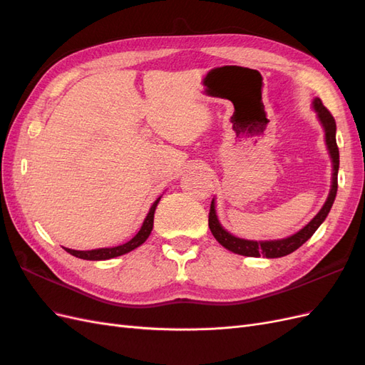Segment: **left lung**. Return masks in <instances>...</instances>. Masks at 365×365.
Segmentation results:
<instances>
[{"mask_svg":"<svg viewBox=\"0 0 365 365\" xmlns=\"http://www.w3.org/2000/svg\"><path fill=\"white\" fill-rule=\"evenodd\" d=\"M314 109L317 113V117L322 123L324 129V137H326V145L329 155L332 158V165H334V173H332V185H330V192L324 205L322 210L317 213V216L309 222L306 227H303L298 233L279 239V240H247V239H240L236 237L220 225L217 220L216 215V208H215V200L212 201V205H210V213H208V227L215 239L219 242L224 248L233 251L236 254H240V256H247V257H267V259H275V257H283L288 256V254L294 252L297 248H300L307 239H311L312 235L317 231V228L324 222V219L327 217L330 208L334 205L336 190H338V169H339V150L336 146V123L334 115L329 113V109L323 105V102L317 97L314 101Z\"/></svg>","mask_w":365,"mask_h":365,"instance_id":"1","label":"left lung"}]
</instances>
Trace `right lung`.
I'll return each mask as SVG.
<instances>
[{
	"label": "right lung",
	"instance_id": "right-lung-1",
	"mask_svg": "<svg viewBox=\"0 0 365 365\" xmlns=\"http://www.w3.org/2000/svg\"><path fill=\"white\" fill-rule=\"evenodd\" d=\"M160 200H161V196L158 197L155 202L152 204L149 213L145 219V222H143L138 233L134 237H132L129 242H126V244L118 245V247H113V248H97V250H90V251H77V250H70V248H63V250L70 252L71 256L83 259V260H108V259H113V257L123 256V254H126L132 250H135L141 244H145L146 239L149 237L150 231L153 228V213H155V208H157Z\"/></svg>",
	"mask_w": 365,
	"mask_h": 365
}]
</instances>
